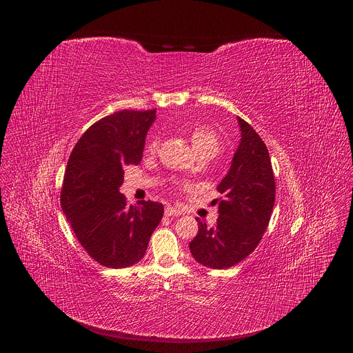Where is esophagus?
Wrapping results in <instances>:
<instances>
[{"label":"esophagus","mask_w":353,"mask_h":353,"mask_svg":"<svg viewBox=\"0 0 353 353\" xmlns=\"http://www.w3.org/2000/svg\"><path fill=\"white\" fill-rule=\"evenodd\" d=\"M165 215H166V216H179V215H181V212H180L179 210L173 208V207H168V208L165 210Z\"/></svg>","instance_id":"1"}]
</instances>
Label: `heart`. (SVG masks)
<instances>
[{"mask_svg":"<svg viewBox=\"0 0 353 353\" xmlns=\"http://www.w3.org/2000/svg\"><path fill=\"white\" fill-rule=\"evenodd\" d=\"M191 143L196 155L205 154L214 158L221 149V142L216 132L207 125H198L191 131ZM158 146H159V142L155 138L148 143V150L149 152H157Z\"/></svg>","mask_w":353,"mask_h":353,"instance_id":"1","label":"heart"}]
</instances>
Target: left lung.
Returning a JSON list of instances; mask_svg holds the SVG:
<instances>
[{
    "instance_id": "1",
    "label": "left lung",
    "mask_w": 353,
    "mask_h": 353,
    "mask_svg": "<svg viewBox=\"0 0 353 353\" xmlns=\"http://www.w3.org/2000/svg\"><path fill=\"white\" fill-rule=\"evenodd\" d=\"M237 123L240 142L228 174L218 185L225 195L218 203L219 216L212 228L196 218L198 233L190 243L195 261L214 270L233 267L253 253L270 223L275 203L268 149L248 123L240 117Z\"/></svg>"
}]
</instances>
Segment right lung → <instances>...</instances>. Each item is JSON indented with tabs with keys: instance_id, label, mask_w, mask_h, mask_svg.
I'll use <instances>...</instances> for the list:
<instances>
[{
	"instance_id": "right-lung-1",
	"label": "right lung",
	"mask_w": 353,
	"mask_h": 353,
	"mask_svg": "<svg viewBox=\"0 0 353 353\" xmlns=\"http://www.w3.org/2000/svg\"><path fill=\"white\" fill-rule=\"evenodd\" d=\"M157 110H121L90 125L67 163L61 208L88 254L109 268H127L145 256L163 216V205H128L120 185L125 165L142 159L145 138Z\"/></svg>"
}]
</instances>
